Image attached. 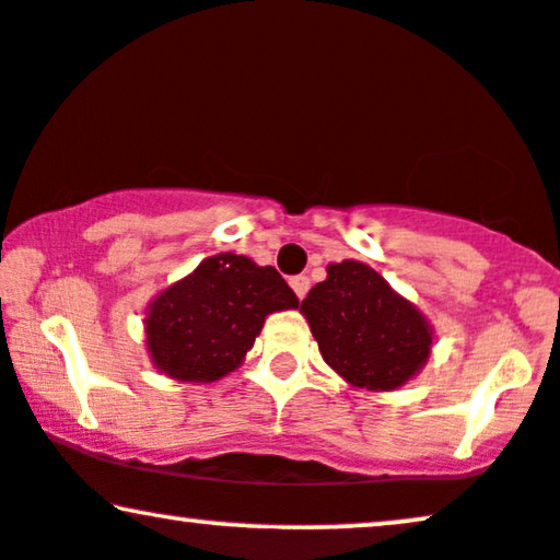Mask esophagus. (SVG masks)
Listing matches in <instances>:
<instances>
[{
  "instance_id": "34e87169",
  "label": "esophagus",
  "mask_w": 560,
  "mask_h": 560,
  "mask_svg": "<svg viewBox=\"0 0 560 560\" xmlns=\"http://www.w3.org/2000/svg\"><path fill=\"white\" fill-rule=\"evenodd\" d=\"M289 284H292V289H294V294L300 296V300H304V294H307V289H310V279L307 276H292V279H289Z\"/></svg>"
}]
</instances>
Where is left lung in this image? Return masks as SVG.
Masks as SVG:
<instances>
[{"instance_id": "obj_1", "label": "left lung", "mask_w": 560, "mask_h": 560, "mask_svg": "<svg viewBox=\"0 0 560 560\" xmlns=\"http://www.w3.org/2000/svg\"><path fill=\"white\" fill-rule=\"evenodd\" d=\"M307 317L323 359L351 387L398 390L431 353V325L382 276L359 260L328 266L310 289Z\"/></svg>"}]
</instances>
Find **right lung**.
Here are the masks:
<instances>
[{
    "mask_svg": "<svg viewBox=\"0 0 560 560\" xmlns=\"http://www.w3.org/2000/svg\"><path fill=\"white\" fill-rule=\"evenodd\" d=\"M300 304L273 266L235 253L201 260L147 307V351L154 366L183 382L235 372L266 317Z\"/></svg>",
    "mask_w": 560,
    "mask_h": 560,
    "instance_id": "add662e5",
    "label": "right lung"
}]
</instances>
